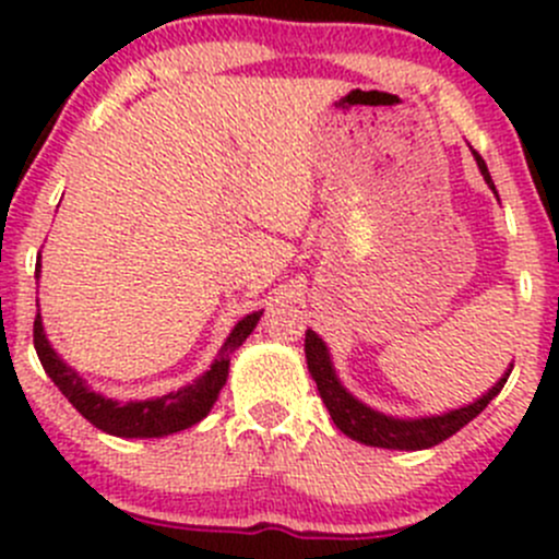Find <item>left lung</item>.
Segmentation results:
<instances>
[{
    "mask_svg": "<svg viewBox=\"0 0 559 559\" xmlns=\"http://www.w3.org/2000/svg\"><path fill=\"white\" fill-rule=\"evenodd\" d=\"M473 159H476L478 170H481L489 189L495 191L492 175H489L478 151H473ZM306 359L308 373L313 376L321 400H324L337 430L352 438V441L365 443V447L397 449V452H421V449L438 447L447 438H452L454 432H460L467 421L476 419L498 397V392L509 381L511 368H514V365H509V370L495 381L492 389H487L481 397H476L467 405H460V408H449L443 414L430 416H392L373 408V405L362 403L357 394H352L343 386L341 376H337L335 365H332L330 348H326V343L313 330L306 332Z\"/></svg>",
    "mask_w": 559,
    "mask_h": 559,
    "instance_id": "8db88e82",
    "label": "left lung"
}]
</instances>
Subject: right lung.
<instances>
[{"label": "right lung", "instance_id": "1", "mask_svg": "<svg viewBox=\"0 0 559 559\" xmlns=\"http://www.w3.org/2000/svg\"><path fill=\"white\" fill-rule=\"evenodd\" d=\"M39 267H43V264H37V281ZM259 319H262V311L243 316V319L229 330L227 341L222 343L211 368L202 376H197L191 384L175 389V392L159 394V397L145 400L107 397L105 392H97V389L88 384L72 365H67V359L61 357L53 348V343L48 341L43 326V316H39V306L35 319V348L48 379L59 386V392L64 394L72 405H75L78 414H81L83 419L92 421L97 430L116 438H165L173 436V432L189 430L191 425H197V421H202L211 414L218 394H222L224 384H227L229 359H233V354L243 346L246 337L251 335L253 326L259 324Z\"/></svg>", "mask_w": 559, "mask_h": 559}]
</instances>
